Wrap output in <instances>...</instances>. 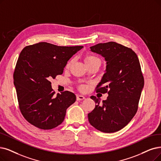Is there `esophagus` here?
Listing matches in <instances>:
<instances>
[{
  "instance_id": "esophagus-1",
  "label": "esophagus",
  "mask_w": 161,
  "mask_h": 161,
  "mask_svg": "<svg viewBox=\"0 0 161 161\" xmlns=\"http://www.w3.org/2000/svg\"><path fill=\"white\" fill-rule=\"evenodd\" d=\"M85 98V97L83 95H77L76 96V100L78 101L82 100H84Z\"/></svg>"
}]
</instances>
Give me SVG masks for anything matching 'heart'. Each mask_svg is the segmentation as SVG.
Returning <instances> with one entry per match:
<instances>
[{
  "label": "heart",
  "mask_w": 161,
  "mask_h": 161,
  "mask_svg": "<svg viewBox=\"0 0 161 161\" xmlns=\"http://www.w3.org/2000/svg\"><path fill=\"white\" fill-rule=\"evenodd\" d=\"M72 61H73L72 60H70L67 63V65H66L67 68L69 67L70 65H71ZM85 61L86 65L88 67L91 66V65H94V64H96V63H101V61H100V59L99 58H98L97 57H96L94 55H86L85 57ZM80 89L82 90V91H84V90L85 89V87L84 86H80Z\"/></svg>",
  "instance_id": "heart-1"
}]
</instances>
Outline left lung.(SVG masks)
<instances>
[{"mask_svg":"<svg viewBox=\"0 0 161 161\" xmlns=\"http://www.w3.org/2000/svg\"><path fill=\"white\" fill-rule=\"evenodd\" d=\"M92 52L105 58L106 73L95 91L108 93L106 100L91 96L96 103L88 114L89 123L104 133L119 131L136 115L144 78L137 54L131 49L114 42L98 43L91 47Z\"/></svg>","mask_w":161,"mask_h":161,"instance_id":"1","label":"left lung"}]
</instances>
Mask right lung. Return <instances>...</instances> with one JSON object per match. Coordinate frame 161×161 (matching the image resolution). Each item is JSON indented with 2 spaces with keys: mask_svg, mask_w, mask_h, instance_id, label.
Listing matches in <instances>:
<instances>
[{
  "mask_svg": "<svg viewBox=\"0 0 161 161\" xmlns=\"http://www.w3.org/2000/svg\"><path fill=\"white\" fill-rule=\"evenodd\" d=\"M83 46H57L40 42L25 47L13 75L19 108L29 123L48 130L59 125L76 96L64 91L55 96L50 80L62 75L67 61Z\"/></svg>",
  "mask_w": 161,
  "mask_h": 161,
  "instance_id": "add662e5",
  "label": "right lung"
}]
</instances>
